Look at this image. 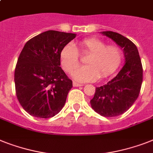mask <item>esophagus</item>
<instances>
[{
    "label": "esophagus",
    "instance_id": "obj_1",
    "mask_svg": "<svg viewBox=\"0 0 153 153\" xmlns=\"http://www.w3.org/2000/svg\"><path fill=\"white\" fill-rule=\"evenodd\" d=\"M82 84H79V83H77L75 82H73V86H74V87H77V86H82Z\"/></svg>",
    "mask_w": 153,
    "mask_h": 153
}]
</instances>
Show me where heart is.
<instances>
[{
    "instance_id": "obj_1",
    "label": "heart",
    "mask_w": 153,
    "mask_h": 153,
    "mask_svg": "<svg viewBox=\"0 0 153 153\" xmlns=\"http://www.w3.org/2000/svg\"><path fill=\"white\" fill-rule=\"evenodd\" d=\"M79 51L81 54H88L85 66L74 70L78 65ZM123 53L120 47L107 45L103 41L96 38H86L77 44L66 45L60 52V60L64 70L72 73L74 80L80 82H93L100 78L105 79L111 75L120 67Z\"/></svg>"
}]
</instances>
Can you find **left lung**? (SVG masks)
<instances>
[{
  "label": "left lung",
  "instance_id": "left-lung-1",
  "mask_svg": "<svg viewBox=\"0 0 153 153\" xmlns=\"http://www.w3.org/2000/svg\"><path fill=\"white\" fill-rule=\"evenodd\" d=\"M102 34L123 50L125 64L115 78L105 85L96 87L90 100L92 108L105 117H115L126 112L138 97L141 90L143 69L137 46L120 33L103 31Z\"/></svg>",
  "mask_w": 153,
  "mask_h": 153
}]
</instances>
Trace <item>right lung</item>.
Segmentation results:
<instances>
[{
  "label": "right lung",
  "mask_w": 153,
  "mask_h": 153,
  "mask_svg": "<svg viewBox=\"0 0 153 153\" xmlns=\"http://www.w3.org/2000/svg\"><path fill=\"white\" fill-rule=\"evenodd\" d=\"M75 37L48 30L25 44L15 69V85L19 102L32 116L53 117L65 105L72 81L59 67L60 52Z\"/></svg>",
  "instance_id": "add662e5"
}]
</instances>
